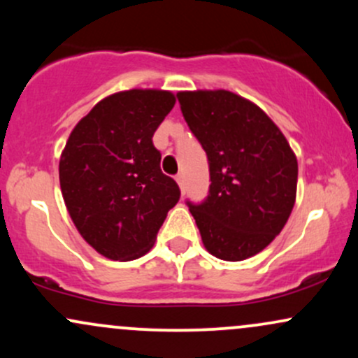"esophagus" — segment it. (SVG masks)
I'll list each match as a JSON object with an SVG mask.
<instances>
[{"mask_svg": "<svg viewBox=\"0 0 358 358\" xmlns=\"http://www.w3.org/2000/svg\"><path fill=\"white\" fill-rule=\"evenodd\" d=\"M175 180H176V182H178L180 188H182V192H185V178H183V175L178 173V175L175 176Z\"/></svg>", "mask_w": 358, "mask_h": 358, "instance_id": "1", "label": "esophagus"}]
</instances>
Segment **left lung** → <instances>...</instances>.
I'll return each instance as SVG.
<instances>
[{
    "mask_svg": "<svg viewBox=\"0 0 358 358\" xmlns=\"http://www.w3.org/2000/svg\"><path fill=\"white\" fill-rule=\"evenodd\" d=\"M176 97L208 159V195L200 203L187 200L205 249L224 261H244L269 245L289 219L296 156L268 114L237 94L196 90Z\"/></svg>",
    "mask_w": 358,
    "mask_h": 358,
    "instance_id": "left-lung-1",
    "label": "left lung"
}]
</instances>
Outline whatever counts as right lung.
Masks as SVG:
<instances>
[{"instance_id":"right-lung-1","label":"right lung","mask_w":358,"mask_h":358,"mask_svg":"<svg viewBox=\"0 0 358 358\" xmlns=\"http://www.w3.org/2000/svg\"><path fill=\"white\" fill-rule=\"evenodd\" d=\"M168 90L133 89L96 104L73 127L59 175L77 231L113 261H133L153 248L180 188L159 168L153 134L173 109Z\"/></svg>"}]
</instances>
